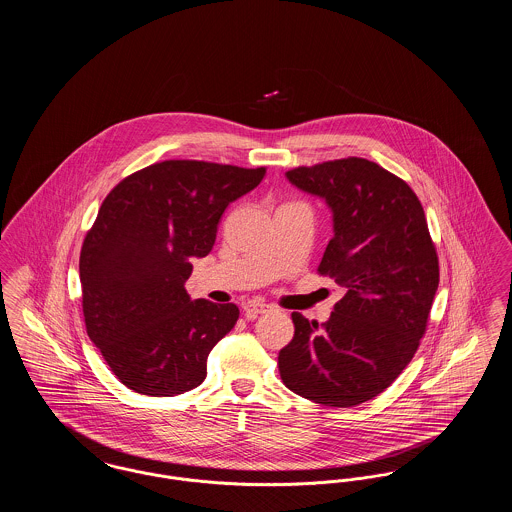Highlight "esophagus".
<instances>
[{"label": "esophagus", "instance_id": "1", "mask_svg": "<svg viewBox=\"0 0 512 512\" xmlns=\"http://www.w3.org/2000/svg\"><path fill=\"white\" fill-rule=\"evenodd\" d=\"M267 311H270V305L261 303V301H247L244 305V313L249 318L259 317V315H263Z\"/></svg>", "mask_w": 512, "mask_h": 512}]
</instances>
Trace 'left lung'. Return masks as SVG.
<instances>
[{
  "instance_id": "8db88e82",
  "label": "left lung",
  "mask_w": 512,
  "mask_h": 512,
  "mask_svg": "<svg viewBox=\"0 0 512 512\" xmlns=\"http://www.w3.org/2000/svg\"><path fill=\"white\" fill-rule=\"evenodd\" d=\"M286 178L328 205L334 236L318 272L347 293L322 326L293 313L280 376L309 401L353 407L411 363L438 292L436 247L413 190L368 159L299 167Z\"/></svg>"
}]
</instances>
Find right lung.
<instances>
[{"mask_svg": "<svg viewBox=\"0 0 512 512\" xmlns=\"http://www.w3.org/2000/svg\"><path fill=\"white\" fill-rule=\"evenodd\" d=\"M267 171L163 161L130 174L101 203L80 253L86 332L122 384L172 397L197 388L236 324L234 303L192 299V259L209 255L226 207Z\"/></svg>", "mask_w": 512, "mask_h": 512, "instance_id": "obj_1", "label": "right lung"}]
</instances>
